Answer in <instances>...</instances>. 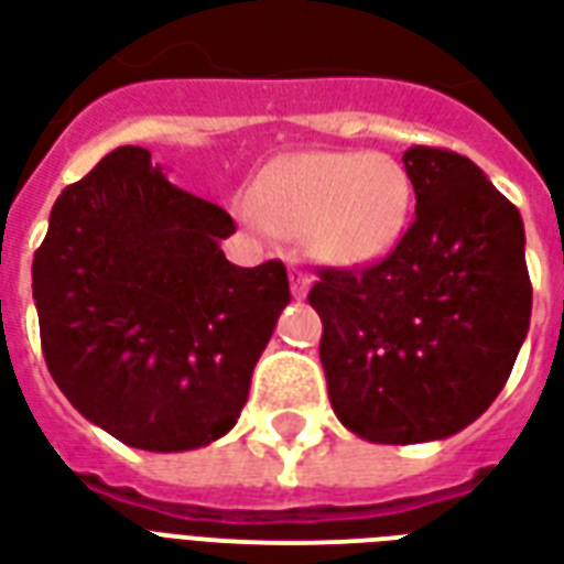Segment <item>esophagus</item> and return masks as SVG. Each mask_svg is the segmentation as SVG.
<instances>
[{
  "instance_id": "esophagus-1",
  "label": "esophagus",
  "mask_w": 564,
  "mask_h": 564,
  "mask_svg": "<svg viewBox=\"0 0 564 564\" xmlns=\"http://www.w3.org/2000/svg\"><path fill=\"white\" fill-rule=\"evenodd\" d=\"M307 286H311V274L302 269H293V295L295 299H304V295H307Z\"/></svg>"
}]
</instances>
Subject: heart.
I'll return each mask as SVG.
<instances>
[{"mask_svg":"<svg viewBox=\"0 0 564 564\" xmlns=\"http://www.w3.org/2000/svg\"><path fill=\"white\" fill-rule=\"evenodd\" d=\"M412 212L406 170L370 152H302L271 164L253 185V224L304 236L332 265H370L403 239Z\"/></svg>","mask_w":564,"mask_h":564,"instance_id":"b5f03b06","label":"heart"}]
</instances>
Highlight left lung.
<instances>
[{"label":"left lung","mask_w":564,"mask_h":564,"mask_svg":"<svg viewBox=\"0 0 564 564\" xmlns=\"http://www.w3.org/2000/svg\"><path fill=\"white\" fill-rule=\"evenodd\" d=\"M415 220L386 260L323 269L307 302L346 431L379 445L445 440L511 377L532 316L523 218L481 170L412 145Z\"/></svg>","instance_id":"8db88e82"}]
</instances>
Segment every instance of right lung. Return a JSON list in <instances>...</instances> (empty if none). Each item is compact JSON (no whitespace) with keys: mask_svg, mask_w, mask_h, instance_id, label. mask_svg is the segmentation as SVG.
I'll use <instances>...</instances> for the list:
<instances>
[{"mask_svg":"<svg viewBox=\"0 0 564 564\" xmlns=\"http://www.w3.org/2000/svg\"><path fill=\"white\" fill-rule=\"evenodd\" d=\"M227 212L119 145L59 194L32 260L41 349L83 419L131 448L191 452L232 431L290 304L281 260L241 269Z\"/></svg>","mask_w":564,"mask_h":564,"instance_id":"1","label":"right lung"}]
</instances>
